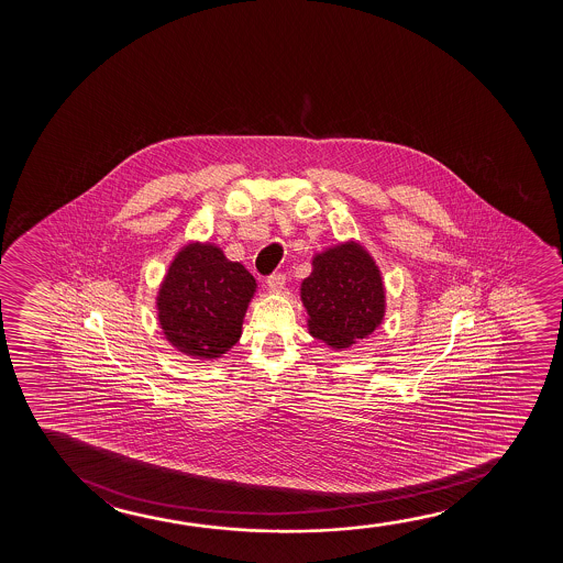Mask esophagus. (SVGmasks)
<instances>
[{"instance_id":"obj_1","label":"esophagus","mask_w":563,"mask_h":563,"mask_svg":"<svg viewBox=\"0 0 563 563\" xmlns=\"http://www.w3.org/2000/svg\"><path fill=\"white\" fill-rule=\"evenodd\" d=\"M286 277L283 273H273L269 278H267V286H269V290L273 292H278V290H283L285 288Z\"/></svg>"}]
</instances>
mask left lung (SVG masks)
Returning a JSON list of instances; mask_svg holds the SVG:
<instances>
[{"instance_id":"1","label":"left lung","mask_w":563,"mask_h":563,"mask_svg":"<svg viewBox=\"0 0 563 563\" xmlns=\"http://www.w3.org/2000/svg\"><path fill=\"white\" fill-rule=\"evenodd\" d=\"M309 331L331 347H347L377 329L385 316L380 271L360 244H340L313 257L301 283Z\"/></svg>"}]
</instances>
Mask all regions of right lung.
<instances>
[{"instance_id": "1", "label": "right lung", "mask_w": 563, "mask_h": 563, "mask_svg": "<svg viewBox=\"0 0 563 563\" xmlns=\"http://www.w3.org/2000/svg\"><path fill=\"white\" fill-rule=\"evenodd\" d=\"M255 280L211 244H188L170 263L157 296L159 324L180 352L213 360L239 342Z\"/></svg>"}]
</instances>
